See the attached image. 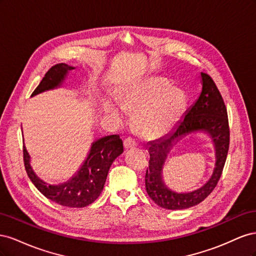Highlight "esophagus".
Returning a JSON list of instances; mask_svg holds the SVG:
<instances>
[{
  "label": "esophagus",
  "mask_w": 256,
  "mask_h": 256,
  "mask_svg": "<svg viewBox=\"0 0 256 256\" xmlns=\"http://www.w3.org/2000/svg\"><path fill=\"white\" fill-rule=\"evenodd\" d=\"M136 142L132 140V138H127L124 140V147H125V150H132V148H136Z\"/></svg>",
  "instance_id": "esophagus-1"
}]
</instances>
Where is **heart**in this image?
Returning <instances> with one entry per match:
<instances>
[{"instance_id":"heart-1","label":"heart","mask_w":256,"mask_h":256,"mask_svg":"<svg viewBox=\"0 0 256 256\" xmlns=\"http://www.w3.org/2000/svg\"><path fill=\"white\" fill-rule=\"evenodd\" d=\"M122 104L138 112L134 118L138 134L154 140L168 134L180 120L186 106V97L166 79L152 76L130 88L122 97ZM110 109L115 115L122 113L114 106Z\"/></svg>"}]
</instances>
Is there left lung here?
Instances as JSON below:
<instances>
[{"label":"left lung","mask_w":256,"mask_h":256,"mask_svg":"<svg viewBox=\"0 0 256 256\" xmlns=\"http://www.w3.org/2000/svg\"><path fill=\"white\" fill-rule=\"evenodd\" d=\"M202 92L171 132L159 140L150 142V166L145 175V187L150 198L162 208L180 210L200 204L218 184L230 145V129L226 104L214 80L207 74H200ZM193 133H205L215 148V168L211 178L193 192H177L168 188L163 180V166L172 147L184 137Z\"/></svg>","instance_id":"8db88e82"}]
</instances>
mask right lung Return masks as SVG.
<instances>
[{
    "mask_svg": "<svg viewBox=\"0 0 256 256\" xmlns=\"http://www.w3.org/2000/svg\"><path fill=\"white\" fill-rule=\"evenodd\" d=\"M74 68L64 63L50 68L33 92L32 97L60 88L69 72ZM122 152V141L120 136L112 134L98 138L92 143L88 156L78 171L67 182L58 184H48L38 177L30 166V156L26 145H23V160L30 182L46 198L62 206L81 208L95 202L100 196L113 161Z\"/></svg>",
    "mask_w": 256,
    "mask_h": 256,
    "instance_id": "1",
    "label": "right lung"
}]
</instances>
